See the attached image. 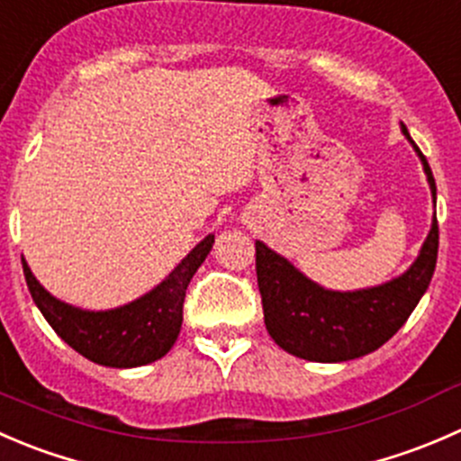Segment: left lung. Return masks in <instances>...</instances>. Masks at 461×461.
Returning <instances> with one entry per match:
<instances>
[{"instance_id": "obj_1", "label": "left lung", "mask_w": 461, "mask_h": 461, "mask_svg": "<svg viewBox=\"0 0 461 461\" xmlns=\"http://www.w3.org/2000/svg\"><path fill=\"white\" fill-rule=\"evenodd\" d=\"M412 143L437 203V185L426 157ZM439 249L437 215L417 259L401 276L367 289L336 291L318 285L285 255L255 240V268L262 294L264 325L285 352L304 361L343 363L361 358L387 343L403 327L432 280Z\"/></svg>"}]
</instances>
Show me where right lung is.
Here are the masks:
<instances>
[{"label": "right lung", "mask_w": 461, "mask_h": 461, "mask_svg": "<svg viewBox=\"0 0 461 461\" xmlns=\"http://www.w3.org/2000/svg\"><path fill=\"white\" fill-rule=\"evenodd\" d=\"M215 244L206 235L154 289L113 309L74 307L49 294L22 258L33 303L58 336L89 361L104 367H140L166 357L184 322V298L190 280Z\"/></svg>", "instance_id": "obj_1"}]
</instances>
